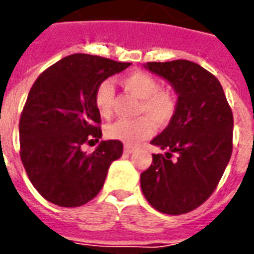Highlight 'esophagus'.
<instances>
[{
  "mask_svg": "<svg viewBox=\"0 0 254 254\" xmlns=\"http://www.w3.org/2000/svg\"><path fill=\"white\" fill-rule=\"evenodd\" d=\"M124 151H125V153H127V154H130V153H133V151H135V147H133V146H125L124 147Z\"/></svg>",
  "mask_w": 254,
  "mask_h": 254,
  "instance_id": "34e87169",
  "label": "esophagus"
}]
</instances>
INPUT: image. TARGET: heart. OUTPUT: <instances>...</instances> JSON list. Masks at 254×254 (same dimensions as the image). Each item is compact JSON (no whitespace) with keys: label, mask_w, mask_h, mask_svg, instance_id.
Masks as SVG:
<instances>
[{"label":"heart","mask_w":254,"mask_h":254,"mask_svg":"<svg viewBox=\"0 0 254 254\" xmlns=\"http://www.w3.org/2000/svg\"><path fill=\"white\" fill-rule=\"evenodd\" d=\"M121 87L141 99L137 119H120L109 124L105 129L108 138L116 139L127 146L149 138L154 131V123L158 127L169 125L177 115L178 99L174 92L159 88V81L149 72L137 69L119 80ZM115 100V91L109 81L100 83L93 93V104L100 116H111Z\"/></svg>","instance_id":"b5f03b06"}]
</instances>
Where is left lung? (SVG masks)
I'll return each mask as SVG.
<instances>
[{"mask_svg":"<svg viewBox=\"0 0 254 254\" xmlns=\"http://www.w3.org/2000/svg\"><path fill=\"white\" fill-rule=\"evenodd\" d=\"M146 68L173 85L178 111L151 141L167 153L153 154L141 189L153 208L182 215L203 204L224 174L233 149L232 109L219 80L193 62H149Z\"/></svg>","mask_w":254,"mask_h":254,"instance_id":"8db88e82","label":"left lung"}]
</instances>
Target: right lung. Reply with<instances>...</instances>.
Listing matches in <instances>:
<instances>
[{"label": "right lung", "instance_id": "1", "mask_svg": "<svg viewBox=\"0 0 254 254\" xmlns=\"http://www.w3.org/2000/svg\"><path fill=\"white\" fill-rule=\"evenodd\" d=\"M88 54L63 58L38 76L19 119V155L27 177L46 200L79 207L100 192L123 142L101 141L95 151L83 145L101 138L96 87L129 67Z\"/></svg>", "mask_w": 254, "mask_h": 254}]
</instances>
